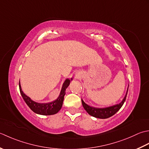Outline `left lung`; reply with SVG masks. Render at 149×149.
Returning <instances> with one entry per match:
<instances>
[{"label":"left lung","instance_id":"obj_1","mask_svg":"<svg viewBox=\"0 0 149 149\" xmlns=\"http://www.w3.org/2000/svg\"><path fill=\"white\" fill-rule=\"evenodd\" d=\"M128 89L129 87L127 88L125 97H124L123 100L120 103V104L114 105L113 106H110V107L105 108L93 107L91 106H89V105L86 104L82 100V98H81V103H82V105L85 110H86L88 113V114H90L91 116L95 117L96 118H100V119H106V118H110L111 116H113V115L114 114H116L117 112L120 110V108L122 107V105H123L124 102H125L126 100L127 93H128Z\"/></svg>","mask_w":149,"mask_h":149}]
</instances>
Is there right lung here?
Instances as JSON below:
<instances>
[{"label":"right lung","mask_w":149,"mask_h":149,"mask_svg":"<svg viewBox=\"0 0 149 149\" xmlns=\"http://www.w3.org/2000/svg\"><path fill=\"white\" fill-rule=\"evenodd\" d=\"M71 80H72V78L66 79L62 85V89L60 91V93L58 97L55 100L49 103H38L33 101L29 96L24 93L22 90V88H21L20 83L19 81L20 92L24 100L26 103V104L36 114L45 115V116L55 114L61 109L62 107L63 101V99H64V96L65 95L66 89L69 86Z\"/></svg>","instance_id":"right-lung-1"}]
</instances>
